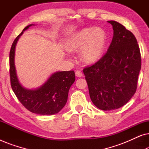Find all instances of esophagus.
<instances>
[{
    "mask_svg": "<svg viewBox=\"0 0 149 149\" xmlns=\"http://www.w3.org/2000/svg\"><path fill=\"white\" fill-rule=\"evenodd\" d=\"M75 75H76V77H83V73L81 72L80 70H77L76 72H75Z\"/></svg>",
    "mask_w": 149,
    "mask_h": 149,
    "instance_id": "esophagus-1",
    "label": "esophagus"
}]
</instances>
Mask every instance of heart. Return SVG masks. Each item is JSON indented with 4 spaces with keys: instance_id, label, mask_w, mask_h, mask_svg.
I'll return each mask as SVG.
<instances>
[{
    "instance_id": "b5f03b06",
    "label": "heart",
    "mask_w": 149,
    "mask_h": 149,
    "mask_svg": "<svg viewBox=\"0 0 149 149\" xmlns=\"http://www.w3.org/2000/svg\"><path fill=\"white\" fill-rule=\"evenodd\" d=\"M107 42V34L101 28L89 27L79 30L67 40L66 50L74 53L80 51L83 62L92 64L100 60Z\"/></svg>"
}]
</instances>
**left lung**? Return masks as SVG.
I'll list each match as a JSON object with an SVG mask.
<instances>
[{"label": "left lung", "mask_w": 149, "mask_h": 149, "mask_svg": "<svg viewBox=\"0 0 149 149\" xmlns=\"http://www.w3.org/2000/svg\"><path fill=\"white\" fill-rule=\"evenodd\" d=\"M113 37L107 54L83 70L90 98L103 111L117 109L127 103L136 93L141 69L137 40L131 32L116 21Z\"/></svg>", "instance_id": "8db88e82"}]
</instances>
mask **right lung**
Returning <instances> with one entry per match:
<instances>
[{"label": "right lung", "mask_w": 149, "mask_h": 149, "mask_svg": "<svg viewBox=\"0 0 149 149\" xmlns=\"http://www.w3.org/2000/svg\"><path fill=\"white\" fill-rule=\"evenodd\" d=\"M33 25L26 26L12 44L9 54L11 87L17 99L28 111L38 115H54L58 113L66 104L69 89L75 81L74 72L58 71L53 73L41 86L36 89H28L22 86L15 66V47L24 32Z\"/></svg>", "instance_id": "right-lung-1"}]
</instances>
